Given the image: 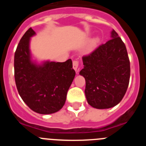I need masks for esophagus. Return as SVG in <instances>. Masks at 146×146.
Instances as JSON below:
<instances>
[{
	"label": "esophagus",
	"instance_id": "esophagus-1",
	"mask_svg": "<svg viewBox=\"0 0 146 146\" xmlns=\"http://www.w3.org/2000/svg\"><path fill=\"white\" fill-rule=\"evenodd\" d=\"M78 66H79V60H74L73 61V69L77 72V68H78Z\"/></svg>",
	"mask_w": 146,
	"mask_h": 146
}]
</instances>
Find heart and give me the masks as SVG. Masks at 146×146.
<instances>
[{
  "label": "heart",
  "mask_w": 146,
  "mask_h": 146,
  "mask_svg": "<svg viewBox=\"0 0 146 146\" xmlns=\"http://www.w3.org/2000/svg\"><path fill=\"white\" fill-rule=\"evenodd\" d=\"M96 42H97V39H96V40H94V42H93V44H94L96 43Z\"/></svg>",
  "instance_id": "1"
}]
</instances>
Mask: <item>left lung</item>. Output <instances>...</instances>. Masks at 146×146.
<instances>
[{
  "mask_svg": "<svg viewBox=\"0 0 146 146\" xmlns=\"http://www.w3.org/2000/svg\"><path fill=\"white\" fill-rule=\"evenodd\" d=\"M112 38L82 57L80 74L86 80L88 103L97 109L115 106L126 92L130 78V62L125 44L113 30Z\"/></svg>",
  "mask_w": 146,
  "mask_h": 146,
  "instance_id": "left-lung-1",
  "label": "left lung"
}]
</instances>
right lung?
<instances>
[{"label":"right lung","instance_id":"1","mask_svg":"<svg viewBox=\"0 0 146 146\" xmlns=\"http://www.w3.org/2000/svg\"><path fill=\"white\" fill-rule=\"evenodd\" d=\"M35 31L30 28L23 35L15 53V79L24 102L33 111L51 114L65 104L67 91L75 76L71 59L47 61L36 65L31 60L29 42Z\"/></svg>","mask_w":146,"mask_h":146}]
</instances>
